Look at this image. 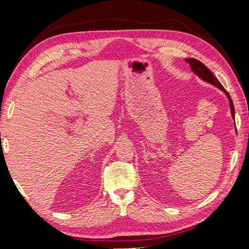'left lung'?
Listing matches in <instances>:
<instances>
[{
  "label": "left lung",
  "instance_id": "1",
  "mask_svg": "<svg viewBox=\"0 0 249 249\" xmlns=\"http://www.w3.org/2000/svg\"><path fill=\"white\" fill-rule=\"evenodd\" d=\"M185 61H186L187 63L190 64L192 71H193L195 73H196L198 77H200L202 80H205V81H207L208 83H211V84H213V85H215L216 87H218V88H220L221 90H223V91L225 92V94H227L228 97H229L230 105H231V115L235 116V109H233V104H232V101H231V96H230V94L228 93L227 90H225V89L223 88V86L221 85V83L219 82V80H218V79L214 76L213 72L211 71L205 64L201 63L200 61H198V60H196V59H193V58L185 59Z\"/></svg>",
  "mask_w": 249,
  "mask_h": 249
}]
</instances>
